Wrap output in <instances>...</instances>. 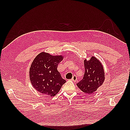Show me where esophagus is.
<instances>
[{"label": "esophagus", "instance_id": "esophagus-1", "mask_svg": "<svg viewBox=\"0 0 130 130\" xmlns=\"http://www.w3.org/2000/svg\"><path fill=\"white\" fill-rule=\"evenodd\" d=\"M71 80L73 81L74 82H76L77 81V77L76 75H74L73 76L72 79H71Z\"/></svg>", "mask_w": 130, "mask_h": 130}]
</instances>
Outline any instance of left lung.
Segmentation results:
<instances>
[{
  "mask_svg": "<svg viewBox=\"0 0 130 130\" xmlns=\"http://www.w3.org/2000/svg\"><path fill=\"white\" fill-rule=\"evenodd\" d=\"M85 73L84 77L77 86L82 92L92 94L103 84L105 79L104 69L102 63L94 56L90 60H84Z\"/></svg>",
  "mask_w": 130,
  "mask_h": 130,
  "instance_id": "left-lung-1",
  "label": "left lung"
}]
</instances>
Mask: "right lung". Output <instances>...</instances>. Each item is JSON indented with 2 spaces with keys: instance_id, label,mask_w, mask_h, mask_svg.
<instances>
[{
  "instance_id": "right-lung-1",
  "label": "right lung",
  "mask_w": 130,
  "mask_h": 130,
  "mask_svg": "<svg viewBox=\"0 0 130 130\" xmlns=\"http://www.w3.org/2000/svg\"><path fill=\"white\" fill-rule=\"evenodd\" d=\"M62 55L53 56L45 52L35 58L29 69V79L36 90L47 96H54L66 82L57 70Z\"/></svg>"
}]
</instances>
